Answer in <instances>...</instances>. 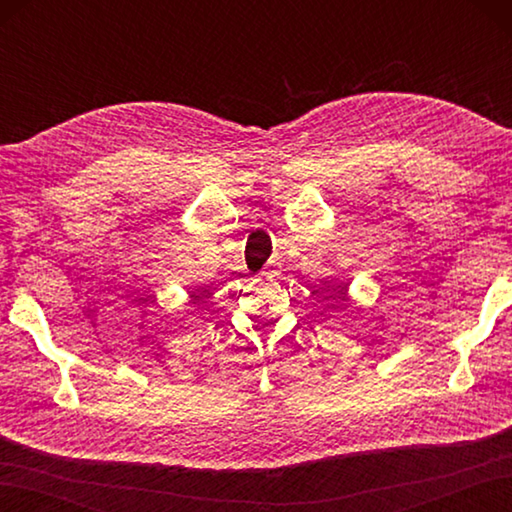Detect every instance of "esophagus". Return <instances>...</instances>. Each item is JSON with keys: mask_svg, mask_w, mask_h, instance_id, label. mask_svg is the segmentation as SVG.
<instances>
[{"mask_svg": "<svg viewBox=\"0 0 512 512\" xmlns=\"http://www.w3.org/2000/svg\"><path fill=\"white\" fill-rule=\"evenodd\" d=\"M262 275H264V277H268V279L277 277V275H279V266H277L275 262H268V264L264 266V270H262Z\"/></svg>", "mask_w": 512, "mask_h": 512, "instance_id": "esophagus-1", "label": "esophagus"}]
</instances>
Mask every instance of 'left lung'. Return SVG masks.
<instances>
[{
  "label": "left lung",
  "instance_id": "left-lung-1",
  "mask_svg": "<svg viewBox=\"0 0 512 512\" xmlns=\"http://www.w3.org/2000/svg\"><path fill=\"white\" fill-rule=\"evenodd\" d=\"M343 297V292H339V295H334V299H341Z\"/></svg>",
  "mask_w": 512,
  "mask_h": 512
}]
</instances>
